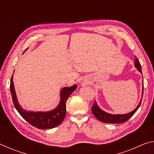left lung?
<instances>
[{"instance_id": "obj_1", "label": "left lung", "mask_w": 154, "mask_h": 154, "mask_svg": "<svg viewBox=\"0 0 154 154\" xmlns=\"http://www.w3.org/2000/svg\"><path fill=\"white\" fill-rule=\"evenodd\" d=\"M134 64L136 69L139 71L140 73L142 74V70H141V66L139 62V60L138 58L135 56V59L134 61ZM143 83V88H142V94H141V99H140L139 105H137L136 109H134L133 111L128 113L125 114H111L107 113L105 111H103L102 109L99 107L96 101H94V105L92 106V112L94 116L97 118L99 121L101 122H105V123H109V124H120L123 123V122H126L127 120L131 118L133 115L136 113V111L139 108L141 103L143 94V80L142 81Z\"/></svg>"}]
</instances>
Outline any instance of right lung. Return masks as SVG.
<instances>
[{
	"label": "right lung",
	"instance_id": "1",
	"mask_svg": "<svg viewBox=\"0 0 154 154\" xmlns=\"http://www.w3.org/2000/svg\"><path fill=\"white\" fill-rule=\"evenodd\" d=\"M25 51L26 50L24 53ZM13 79H14V74L12 75L11 83H10V90H11L13 102L18 113L26 121H27L34 127H36V128L43 130L54 128L62 123L66 116V100L69 96L76 90L77 88L76 84L70 87L62 88L60 92V102L55 109L48 111H33L26 110L20 105L17 100Z\"/></svg>",
	"mask_w": 154,
	"mask_h": 154
}]
</instances>
